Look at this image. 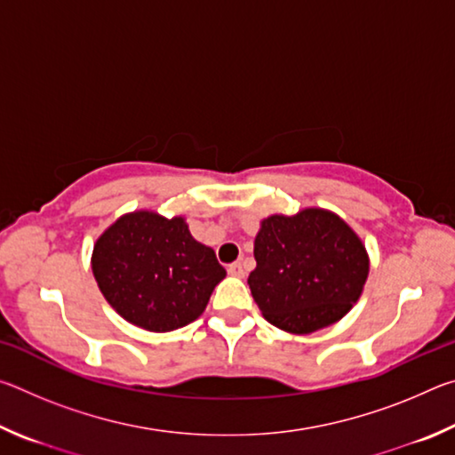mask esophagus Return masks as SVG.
Returning <instances> with one entry per match:
<instances>
[{
	"mask_svg": "<svg viewBox=\"0 0 455 455\" xmlns=\"http://www.w3.org/2000/svg\"><path fill=\"white\" fill-rule=\"evenodd\" d=\"M228 275L230 276H238V279H243L244 276V268H243V265L241 263H233V265H228Z\"/></svg>",
	"mask_w": 455,
	"mask_h": 455,
	"instance_id": "esophagus-1",
	"label": "esophagus"
}]
</instances>
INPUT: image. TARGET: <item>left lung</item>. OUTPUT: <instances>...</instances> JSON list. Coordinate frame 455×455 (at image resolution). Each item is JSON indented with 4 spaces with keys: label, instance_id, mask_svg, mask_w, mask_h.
Listing matches in <instances>:
<instances>
[{
    "label": "left lung",
    "instance_id": "obj_1",
    "mask_svg": "<svg viewBox=\"0 0 455 455\" xmlns=\"http://www.w3.org/2000/svg\"><path fill=\"white\" fill-rule=\"evenodd\" d=\"M255 260L252 299L271 325L295 335L341 321L359 301L369 275L359 235L339 214L317 206L260 220Z\"/></svg>",
    "mask_w": 455,
    "mask_h": 455
}]
</instances>
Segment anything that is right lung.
Listing matches in <instances>:
<instances>
[{
    "label": "right lung",
    "instance_id": "right-lung-1",
    "mask_svg": "<svg viewBox=\"0 0 455 455\" xmlns=\"http://www.w3.org/2000/svg\"><path fill=\"white\" fill-rule=\"evenodd\" d=\"M92 273L114 311L132 325L168 333L204 313L227 271L187 219L156 211L122 214L94 243Z\"/></svg>",
    "mask_w": 455,
    "mask_h": 455
}]
</instances>
